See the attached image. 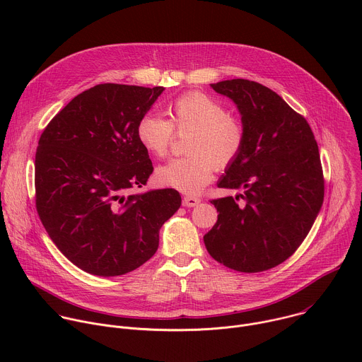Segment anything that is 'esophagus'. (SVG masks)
Here are the masks:
<instances>
[{
  "instance_id": "1",
  "label": "esophagus",
  "mask_w": 362,
  "mask_h": 362,
  "mask_svg": "<svg viewBox=\"0 0 362 362\" xmlns=\"http://www.w3.org/2000/svg\"><path fill=\"white\" fill-rule=\"evenodd\" d=\"M199 203H200V199L196 196H190V194L183 196V206H186V208H194V206H197Z\"/></svg>"
}]
</instances>
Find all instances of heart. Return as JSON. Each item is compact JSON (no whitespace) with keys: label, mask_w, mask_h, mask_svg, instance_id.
I'll return each instance as SVG.
<instances>
[{"label":"heart","mask_w":362,"mask_h":362,"mask_svg":"<svg viewBox=\"0 0 362 362\" xmlns=\"http://www.w3.org/2000/svg\"><path fill=\"white\" fill-rule=\"evenodd\" d=\"M169 120L146 113L140 117L136 136L150 154L163 158L173 141V130L187 134V158L172 159L156 169L159 185L183 193H197L208 185L216 168L225 169L239 156L245 144V126L214 97L189 91L173 100Z\"/></svg>","instance_id":"heart-1"}]
</instances>
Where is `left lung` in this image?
Segmentation results:
<instances>
[{"label":"left lung","instance_id":"obj_1","mask_svg":"<svg viewBox=\"0 0 362 362\" xmlns=\"http://www.w3.org/2000/svg\"><path fill=\"white\" fill-rule=\"evenodd\" d=\"M211 87L229 97L245 126V144L218 182L243 189L211 200L218 222L203 236L209 255L238 272L286 261L311 230L324 202L320 150L308 122L271 88L243 78Z\"/></svg>","mask_w":362,"mask_h":362}]
</instances>
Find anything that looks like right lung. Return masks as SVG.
Wrapping results in <instances>:
<instances>
[{
	"label": "right lung",
	"mask_w": 362,
	"mask_h": 362,
	"mask_svg": "<svg viewBox=\"0 0 362 362\" xmlns=\"http://www.w3.org/2000/svg\"><path fill=\"white\" fill-rule=\"evenodd\" d=\"M163 87L98 84L44 129L35 153V206L51 240L76 267L119 276L147 262L180 208L175 189L126 196L153 172L136 127Z\"/></svg>",
	"instance_id": "right-lung-1"
}]
</instances>
